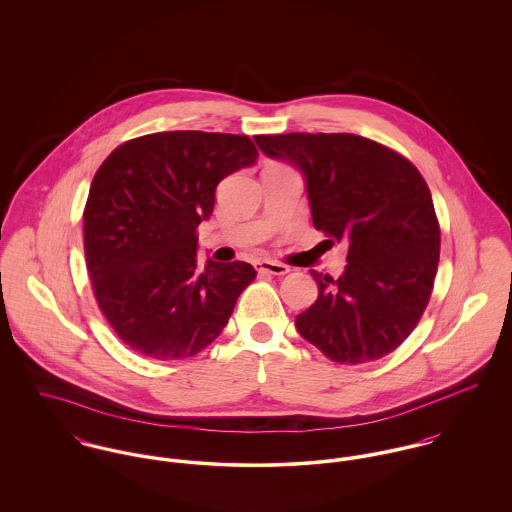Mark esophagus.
<instances>
[{"instance_id":"1","label":"esophagus","mask_w":512,"mask_h":512,"mask_svg":"<svg viewBox=\"0 0 512 512\" xmlns=\"http://www.w3.org/2000/svg\"><path fill=\"white\" fill-rule=\"evenodd\" d=\"M256 270L262 272V274H272V276H284V274L290 272V268L286 264H280V262H274V260L256 262Z\"/></svg>"}]
</instances>
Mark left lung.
I'll list each match as a JSON object with an SVG mask.
<instances>
[{
	"instance_id": "8db88e82",
	"label": "left lung",
	"mask_w": 512,
	"mask_h": 512,
	"mask_svg": "<svg viewBox=\"0 0 512 512\" xmlns=\"http://www.w3.org/2000/svg\"><path fill=\"white\" fill-rule=\"evenodd\" d=\"M254 142L299 169L315 228L349 248L337 280L311 270L319 295L297 315L299 335L345 365L392 353L418 325L438 272V217L424 177L400 153L355 134Z\"/></svg>"
}]
</instances>
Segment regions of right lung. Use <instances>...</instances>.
I'll return each mask as SVG.
<instances>
[{
  "label": "right lung",
  "mask_w": 512,
  "mask_h": 512,
  "mask_svg": "<svg viewBox=\"0 0 512 512\" xmlns=\"http://www.w3.org/2000/svg\"><path fill=\"white\" fill-rule=\"evenodd\" d=\"M248 136L159 132L116 147L84 207V254L100 311L136 353L173 361L209 347L256 278L246 262H197L217 185L256 163Z\"/></svg>",
  "instance_id": "obj_1"
}]
</instances>
